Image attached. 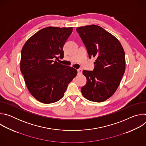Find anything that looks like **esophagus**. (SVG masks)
I'll use <instances>...</instances> for the list:
<instances>
[{
	"mask_svg": "<svg viewBox=\"0 0 146 146\" xmlns=\"http://www.w3.org/2000/svg\"><path fill=\"white\" fill-rule=\"evenodd\" d=\"M82 69H77V72H78V74H82Z\"/></svg>",
	"mask_w": 146,
	"mask_h": 146,
	"instance_id": "34e87169",
	"label": "esophagus"
}]
</instances>
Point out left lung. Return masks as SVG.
I'll use <instances>...</instances> for the list:
<instances>
[{"label":"left lung","mask_w":146,"mask_h":146,"mask_svg":"<svg viewBox=\"0 0 146 146\" xmlns=\"http://www.w3.org/2000/svg\"><path fill=\"white\" fill-rule=\"evenodd\" d=\"M84 43L89 58H96L93 71L84 70L86 84L81 88L87 99L102 102L116 91L125 69V56L119 40L113 35L95 25L76 29Z\"/></svg>","instance_id":"left-lung-1"}]
</instances>
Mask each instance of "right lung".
<instances>
[{"instance_id": "add662e5", "label": "right lung", "mask_w": 146, "mask_h": 146, "mask_svg": "<svg viewBox=\"0 0 146 146\" xmlns=\"http://www.w3.org/2000/svg\"><path fill=\"white\" fill-rule=\"evenodd\" d=\"M72 31V27L43 28L22 48L21 72L31 95L41 103L59 100L77 75L76 69L58 62L64 56L63 47Z\"/></svg>"}]
</instances>
